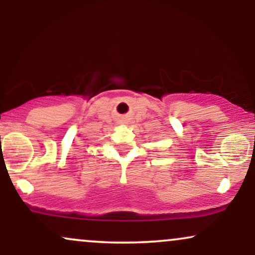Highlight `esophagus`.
I'll use <instances>...</instances> for the list:
<instances>
[{"label":"esophagus","mask_w":255,"mask_h":255,"mask_svg":"<svg viewBox=\"0 0 255 255\" xmlns=\"http://www.w3.org/2000/svg\"><path fill=\"white\" fill-rule=\"evenodd\" d=\"M124 124H126V122H124Z\"/></svg>","instance_id":"obj_1"}]
</instances>
